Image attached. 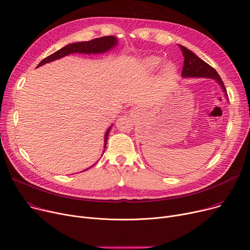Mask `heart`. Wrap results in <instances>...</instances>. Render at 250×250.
Segmentation results:
<instances>
[{
  "label": "heart",
  "mask_w": 250,
  "mask_h": 250,
  "mask_svg": "<svg viewBox=\"0 0 250 250\" xmlns=\"http://www.w3.org/2000/svg\"><path fill=\"white\" fill-rule=\"evenodd\" d=\"M161 62H163V60L158 56H148L143 60V67L147 71H153L158 68ZM161 70L165 75H172L177 70V65L173 62L167 61L163 64V69Z\"/></svg>",
  "instance_id": "b5f03b06"
}]
</instances>
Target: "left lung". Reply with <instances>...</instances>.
<instances>
[{
  "label": "left lung",
  "mask_w": 250,
  "mask_h": 250,
  "mask_svg": "<svg viewBox=\"0 0 250 250\" xmlns=\"http://www.w3.org/2000/svg\"><path fill=\"white\" fill-rule=\"evenodd\" d=\"M179 46L185 57L182 77L183 78H208V79L215 80L220 84V86H221L222 91L225 94V97L228 99L224 83L218 75V72L207 62H205L203 60H201V58L197 56L193 51H190L189 49H188L183 45H179Z\"/></svg>",
  "instance_id": "1"
}]
</instances>
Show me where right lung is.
Segmentation results:
<instances>
[{
    "mask_svg": "<svg viewBox=\"0 0 250 250\" xmlns=\"http://www.w3.org/2000/svg\"><path fill=\"white\" fill-rule=\"evenodd\" d=\"M117 43H118V40L115 36H105V37H100L93 39L91 41H82V42H76V43H70L62 47V49L55 51L54 53L50 54L49 56L45 57L40 63L37 65V67L49 63L51 62L60 60L62 57H64L68 54L71 53H85V54H97V53H105L112 48H114ZM113 125H111L108 130L105 133V138H104V148L106 149V144L109 136V132L111 130ZM105 151V150H104ZM104 151H103V154H104ZM93 167V166H92ZM90 168V167H89Z\"/></svg>",
    "mask_w": 250,
    "mask_h": 250,
    "instance_id": "right-lung-1",
    "label": "right lung"
}]
</instances>
